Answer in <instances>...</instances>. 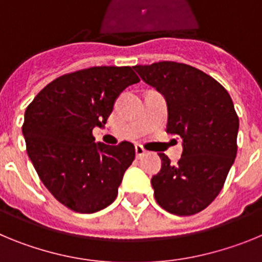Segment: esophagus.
<instances>
[{
    "label": "esophagus",
    "mask_w": 262,
    "mask_h": 262,
    "mask_svg": "<svg viewBox=\"0 0 262 262\" xmlns=\"http://www.w3.org/2000/svg\"><path fill=\"white\" fill-rule=\"evenodd\" d=\"M135 152H136V157H138V159H140V157H143L145 155V149L144 148H143V145H140V144H136L135 145Z\"/></svg>",
    "instance_id": "esophagus-1"
}]
</instances>
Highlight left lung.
Instances as JSON below:
<instances>
[{"mask_svg": "<svg viewBox=\"0 0 262 262\" xmlns=\"http://www.w3.org/2000/svg\"><path fill=\"white\" fill-rule=\"evenodd\" d=\"M134 69L165 97L166 133L182 138L176 165L159 154L161 169L151 180L155 200L180 216L202 211L221 193L237 152L239 117L232 99L211 76L187 64L159 61Z\"/></svg>", "mask_w": 262, "mask_h": 262, "instance_id": "left-lung-1", "label": "left lung"}]
</instances>
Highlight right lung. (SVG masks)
<instances>
[{"label":"right lung","instance_id":"1","mask_svg":"<svg viewBox=\"0 0 262 262\" xmlns=\"http://www.w3.org/2000/svg\"><path fill=\"white\" fill-rule=\"evenodd\" d=\"M139 81L131 67L81 69L53 80L27 106V154L41 182L68 209L92 214L117 198L135 147L94 143L92 133L105 126L118 96Z\"/></svg>","mask_w":262,"mask_h":262}]
</instances>
